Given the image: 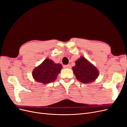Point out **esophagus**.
I'll return each instance as SVG.
<instances>
[{
	"instance_id": "esophagus-1",
	"label": "esophagus",
	"mask_w": 127,
	"mask_h": 127,
	"mask_svg": "<svg viewBox=\"0 0 127 127\" xmlns=\"http://www.w3.org/2000/svg\"><path fill=\"white\" fill-rule=\"evenodd\" d=\"M64 67L65 68H71L70 64H67V65H64Z\"/></svg>"
}]
</instances>
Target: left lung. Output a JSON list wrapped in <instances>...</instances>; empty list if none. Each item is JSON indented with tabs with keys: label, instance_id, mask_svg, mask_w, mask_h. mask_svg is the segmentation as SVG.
<instances>
[{
	"label": "left lung",
	"instance_id": "obj_1",
	"mask_svg": "<svg viewBox=\"0 0 127 127\" xmlns=\"http://www.w3.org/2000/svg\"><path fill=\"white\" fill-rule=\"evenodd\" d=\"M72 70L77 79L83 83H92L97 78L98 71L97 69L85 58L81 57L75 62Z\"/></svg>",
	"mask_w": 127,
	"mask_h": 127
}]
</instances>
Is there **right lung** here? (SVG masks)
Returning <instances> with one entry per match:
<instances>
[{"mask_svg":"<svg viewBox=\"0 0 127 127\" xmlns=\"http://www.w3.org/2000/svg\"><path fill=\"white\" fill-rule=\"evenodd\" d=\"M62 68L61 64H55L53 61L48 58L34 69L32 75L37 82L43 84L50 83L56 80Z\"/></svg>","mask_w":127,"mask_h":127,"instance_id":"1","label":"right lung"}]
</instances>
